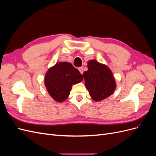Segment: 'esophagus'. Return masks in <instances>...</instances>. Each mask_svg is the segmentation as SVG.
<instances>
[{"label": "esophagus", "instance_id": "1", "mask_svg": "<svg viewBox=\"0 0 156 156\" xmlns=\"http://www.w3.org/2000/svg\"><path fill=\"white\" fill-rule=\"evenodd\" d=\"M79 71L80 72V73H81V74H83V72H84V69H83V68H79Z\"/></svg>", "mask_w": 156, "mask_h": 156}]
</instances>
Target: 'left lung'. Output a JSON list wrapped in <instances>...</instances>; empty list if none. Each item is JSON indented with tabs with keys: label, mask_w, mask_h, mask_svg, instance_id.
<instances>
[{
	"label": "left lung",
	"mask_w": 156,
	"mask_h": 156,
	"mask_svg": "<svg viewBox=\"0 0 156 156\" xmlns=\"http://www.w3.org/2000/svg\"><path fill=\"white\" fill-rule=\"evenodd\" d=\"M84 85L94 101H100L109 97L116 87L115 79L107 66L96 60L88 62V70L83 73Z\"/></svg>",
	"instance_id": "1"
}]
</instances>
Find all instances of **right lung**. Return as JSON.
<instances>
[{"instance_id":"right-lung-1","label":"right lung","mask_w":156,"mask_h":156,"mask_svg":"<svg viewBox=\"0 0 156 156\" xmlns=\"http://www.w3.org/2000/svg\"><path fill=\"white\" fill-rule=\"evenodd\" d=\"M83 75L67 62L56 63L45 75L44 83L49 95L61 103L68 98L73 84L81 82Z\"/></svg>"}]
</instances>
